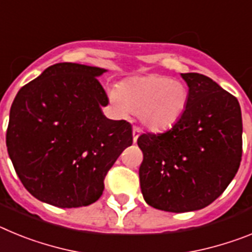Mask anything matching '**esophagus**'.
<instances>
[{"mask_svg":"<svg viewBox=\"0 0 252 252\" xmlns=\"http://www.w3.org/2000/svg\"><path fill=\"white\" fill-rule=\"evenodd\" d=\"M140 133H141V128L136 127V126H133L132 127V137H133V142L137 141V137L140 136Z\"/></svg>","mask_w":252,"mask_h":252,"instance_id":"34e87169","label":"esophagus"}]
</instances>
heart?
I'll return each mask as SVG.
<instances>
[{
	"label": "heart",
	"instance_id": "heart-1",
	"mask_svg": "<svg viewBox=\"0 0 252 252\" xmlns=\"http://www.w3.org/2000/svg\"><path fill=\"white\" fill-rule=\"evenodd\" d=\"M110 98L120 115L139 113L146 127L155 132L174 127L189 104L188 87L162 75L133 78L113 88Z\"/></svg>",
	"mask_w": 252,
	"mask_h": 252
}]
</instances>
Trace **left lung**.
<instances>
[{
  "label": "left lung",
  "instance_id": "8db88e82",
  "mask_svg": "<svg viewBox=\"0 0 252 252\" xmlns=\"http://www.w3.org/2000/svg\"><path fill=\"white\" fill-rule=\"evenodd\" d=\"M189 104L174 127L142 133L140 187L149 206L190 212L216 201L239 170L242 117L236 97L211 78L184 73Z\"/></svg>",
  "mask_w": 252,
  "mask_h": 252
}]
</instances>
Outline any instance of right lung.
<instances>
[{"mask_svg": "<svg viewBox=\"0 0 252 252\" xmlns=\"http://www.w3.org/2000/svg\"><path fill=\"white\" fill-rule=\"evenodd\" d=\"M106 69L77 63L49 66L22 87L10 110L6 145L21 183L60 208L94 203L104 177L132 145L127 121L107 119L98 82Z\"/></svg>", "mask_w": 252, "mask_h": 252, "instance_id": "right-lung-1", "label": "right lung"}]
</instances>
